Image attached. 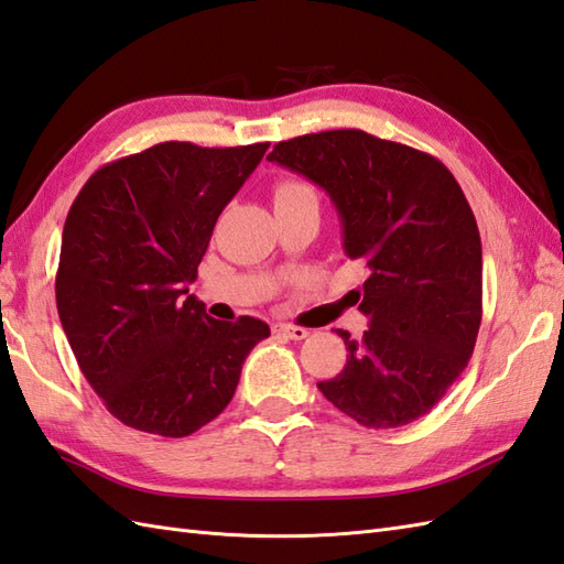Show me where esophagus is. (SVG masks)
I'll return each instance as SVG.
<instances>
[{
    "instance_id": "esophagus-1",
    "label": "esophagus",
    "mask_w": 564,
    "mask_h": 564,
    "mask_svg": "<svg viewBox=\"0 0 564 564\" xmlns=\"http://www.w3.org/2000/svg\"><path fill=\"white\" fill-rule=\"evenodd\" d=\"M274 333H280L284 337H292V340H304V337H308L306 328H302V325H290V323L274 325Z\"/></svg>"
}]
</instances>
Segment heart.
Returning a JSON list of instances; mask_svg holds the SVG:
<instances>
[{
    "instance_id": "b5f03b06",
    "label": "heart",
    "mask_w": 564,
    "mask_h": 564,
    "mask_svg": "<svg viewBox=\"0 0 564 564\" xmlns=\"http://www.w3.org/2000/svg\"><path fill=\"white\" fill-rule=\"evenodd\" d=\"M272 199H274V207H278V205H286V203H299V199H316V193H314V187L304 181L286 178V181H280L278 185H274Z\"/></svg>"
}]
</instances>
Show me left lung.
Returning <instances> with one entry per match:
<instances>
[{
	"instance_id": "left-lung-1",
	"label": "left lung",
	"mask_w": 564,
	"mask_h": 564,
	"mask_svg": "<svg viewBox=\"0 0 564 564\" xmlns=\"http://www.w3.org/2000/svg\"><path fill=\"white\" fill-rule=\"evenodd\" d=\"M268 161L321 185L345 253L369 270L355 290L369 328L337 330L347 365L321 393L369 430L415 422L468 367L482 321V246L473 209L440 159L365 130L274 144Z\"/></svg>"
}]
</instances>
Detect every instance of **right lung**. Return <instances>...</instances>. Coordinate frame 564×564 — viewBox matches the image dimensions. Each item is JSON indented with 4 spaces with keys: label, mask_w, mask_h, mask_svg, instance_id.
Wrapping results in <instances>:
<instances>
[{
    "label": "right lung",
    "mask_w": 564,
    "mask_h": 564,
    "mask_svg": "<svg viewBox=\"0 0 564 564\" xmlns=\"http://www.w3.org/2000/svg\"><path fill=\"white\" fill-rule=\"evenodd\" d=\"M270 142H161L98 169L62 229L57 314L112 417L187 436L229 405L243 359L270 335L221 323L187 294L212 231Z\"/></svg>",
    "instance_id": "right-lung-1"
}]
</instances>
